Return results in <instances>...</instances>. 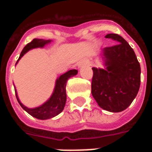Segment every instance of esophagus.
<instances>
[{
	"label": "esophagus",
	"mask_w": 152,
	"mask_h": 152,
	"mask_svg": "<svg viewBox=\"0 0 152 152\" xmlns=\"http://www.w3.org/2000/svg\"><path fill=\"white\" fill-rule=\"evenodd\" d=\"M83 64H84L83 62H80V63H78V67H81V66H83Z\"/></svg>",
	"instance_id": "obj_1"
}]
</instances>
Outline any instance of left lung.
Returning <instances> with one entry per match:
<instances>
[{
    "label": "left lung",
    "instance_id": "left-lung-1",
    "mask_svg": "<svg viewBox=\"0 0 152 152\" xmlns=\"http://www.w3.org/2000/svg\"><path fill=\"white\" fill-rule=\"evenodd\" d=\"M118 44L102 50L105 68L93 67L91 93L101 108L111 112L124 111L137 96L141 67L134 50L117 34H107Z\"/></svg>",
    "mask_w": 152,
    "mask_h": 152
}]
</instances>
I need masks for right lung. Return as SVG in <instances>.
Listing matches in <instances>:
<instances>
[{
    "label": "right lung",
    "mask_w": 152,
    "mask_h": 152,
    "mask_svg": "<svg viewBox=\"0 0 152 152\" xmlns=\"http://www.w3.org/2000/svg\"><path fill=\"white\" fill-rule=\"evenodd\" d=\"M50 42H51L50 40H43V39H37V38L33 39L30 43H28L23 48V50H22L20 56L18 58L16 64L18 63V60L20 59L28 51L32 50V49H35V48H42L45 45L50 43ZM77 73H78L77 70L73 69L70 70L68 72H66V73L61 75L56 80L54 90H53V94L49 99V100H47L46 102L40 107H35V108H28L20 102V100L17 95L16 89L15 88V94H16V98H17L18 103L20 104V106L23 107V110L28 112V114H30L31 116L39 119V120H47V119H50V118L56 116L63 112L65 104H66V81L70 77L76 76Z\"/></svg>",
    "instance_id": "obj_1"
}]
</instances>
